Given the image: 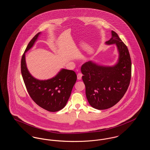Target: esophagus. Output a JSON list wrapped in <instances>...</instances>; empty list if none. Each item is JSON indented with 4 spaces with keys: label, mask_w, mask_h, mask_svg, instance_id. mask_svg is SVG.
Here are the masks:
<instances>
[{
    "label": "esophagus",
    "mask_w": 150,
    "mask_h": 150,
    "mask_svg": "<svg viewBox=\"0 0 150 150\" xmlns=\"http://www.w3.org/2000/svg\"><path fill=\"white\" fill-rule=\"evenodd\" d=\"M77 76V79H78V80H81V78H82L83 74H82L81 73H79Z\"/></svg>",
    "instance_id": "esophagus-1"
}]
</instances>
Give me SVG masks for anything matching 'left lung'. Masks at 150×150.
Listing matches in <instances>:
<instances>
[{"mask_svg": "<svg viewBox=\"0 0 150 150\" xmlns=\"http://www.w3.org/2000/svg\"><path fill=\"white\" fill-rule=\"evenodd\" d=\"M107 44H115L119 51L117 64L103 66L88 61L81 68L86 86V96L89 105L98 110H105L116 105L128 88L132 63L128 49L114 31Z\"/></svg>", "mask_w": 150, "mask_h": 150, "instance_id": "8db88e82", "label": "left lung"}]
</instances>
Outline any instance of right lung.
Returning a JSON list of instances; mask_svg holds the SVG:
<instances>
[{
	"instance_id": "1",
	"label": "right lung",
	"mask_w": 150,
	"mask_h": 150,
	"mask_svg": "<svg viewBox=\"0 0 150 150\" xmlns=\"http://www.w3.org/2000/svg\"><path fill=\"white\" fill-rule=\"evenodd\" d=\"M40 34V32L37 33L30 41L22 57V76L32 100L44 109L56 112L66 106L76 82L77 75L73 70L63 69L54 77L47 80H39L32 76L26 65L25 52L33 47Z\"/></svg>"
}]
</instances>
